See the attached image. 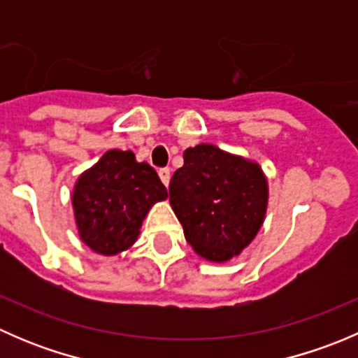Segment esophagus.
I'll list each match as a JSON object with an SVG mask.
<instances>
[{"label": "esophagus", "mask_w": 358, "mask_h": 358, "mask_svg": "<svg viewBox=\"0 0 358 358\" xmlns=\"http://www.w3.org/2000/svg\"><path fill=\"white\" fill-rule=\"evenodd\" d=\"M159 178H161V182L164 183L166 187L169 185V180H171V171H169V168H161L159 169Z\"/></svg>", "instance_id": "esophagus-1"}]
</instances>
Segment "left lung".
Segmentation results:
<instances>
[{
    "mask_svg": "<svg viewBox=\"0 0 358 358\" xmlns=\"http://www.w3.org/2000/svg\"><path fill=\"white\" fill-rule=\"evenodd\" d=\"M169 202L187 243L201 258L225 263L248 248L265 222L268 180L262 166L213 143L183 152Z\"/></svg>",
    "mask_w": 358,
    "mask_h": 358,
    "instance_id": "1",
    "label": "left lung"
}]
</instances>
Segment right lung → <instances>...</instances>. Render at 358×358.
<instances>
[{"instance_id":"right-lung-1","label":"right lung","mask_w":358,"mask_h":358,"mask_svg":"<svg viewBox=\"0 0 358 358\" xmlns=\"http://www.w3.org/2000/svg\"><path fill=\"white\" fill-rule=\"evenodd\" d=\"M168 190L156 169L131 150H107L76 180L72 211L79 239L102 256H115L136 243L140 229Z\"/></svg>"}]
</instances>
